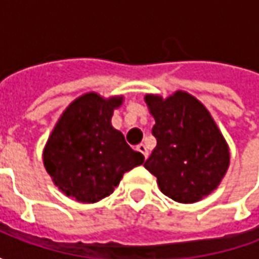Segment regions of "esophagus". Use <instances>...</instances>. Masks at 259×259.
I'll return each instance as SVG.
<instances>
[{
	"label": "esophagus",
	"instance_id": "34e87169",
	"mask_svg": "<svg viewBox=\"0 0 259 259\" xmlns=\"http://www.w3.org/2000/svg\"><path fill=\"white\" fill-rule=\"evenodd\" d=\"M137 151H140L141 154H143V157L147 159V157H148V151H147V147L144 146V144H139V146H137Z\"/></svg>",
	"mask_w": 259,
	"mask_h": 259
}]
</instances>
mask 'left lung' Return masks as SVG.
I'll list each match as a JSON object with an SVG mask.
<instances>
[{
  "label": "left lung",
  "instance_id": "obj_1",
  "mask_svg": "<svg viewBox=\"0 0 259 259\" xmlns=\"http://www.w3.org/2000/svg\"><path fill=\"white\" fill-rule=\"evenodd\" d=\"M155 119L157 147L144 162L163 194L195 202L217 189L229 166V148L205 107L185 91L166 100L146 96Z\"/></svg>",
  "mask_w": 259,
  "mask_h": 259
}]
</instances>
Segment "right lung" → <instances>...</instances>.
Segmentation results:
<instances>
[{
  "label": "right lung",
  "mask_w": 259,
  "mask_h": 259,
  "mask_svg": "<svg viewBox=\"0 0 259 259\" xmlns=\"http://www.w3.org/2000/svg\"><path fill=\"white\" fill-rule=\"evenodd\" d=\"M122 97L104 100L89 93L61 116L44 150V166L62 193L81 202L111 194L124 172L144 162L111 124Z\"/></svg>",
  "instance_id": "add662e5"
}]
</instances>
